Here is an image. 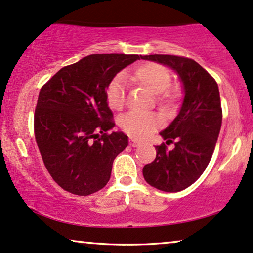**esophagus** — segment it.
Returning <instances> with one entry per match:
<instances>
[{"label": "esophagus", "instance_id": "34e87169", "mask_svg": "<svg viewBox=\"0 0 253 253\" xmlns=\"http://www.w3.org/2000/svg\"><path fill=\"white\" fill-rule=\"evenodd\" d=\"M129 145L132 146V147H137V146L140 145V142L136 141L135 139H130V140H129Z\"/></svg>", "mask_w": 253, "mask_h": 253}]
</instances>
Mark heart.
<instances>
[{
	"instance_id": "1",
	"label": "heart",
	"mask_w": 253,
	"mask_h": 253,
	"mask_svg": "<svg viewBox=\"0 0 253 253\" xmlns=\"http://www.w3.org/2000/svg\"><path fill=\"white\" fill-rule=\"evenodd\" d=\"M133 79L153 94H158V104L161 110L169 111L176 104L178 92L169 88L171 82L170 72L158 63H143L133 71ZM106 100L112 110H121L125 104V79L119 75L108 83ZM160 120L153 114L128 113L121 118L120 126L134 139H145L158 128Z\"/></svg>"
}]
</instances>
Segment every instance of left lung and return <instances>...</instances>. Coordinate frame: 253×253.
Here are the masks:
<instances>
[{
  "instance_id": "left-lung-1",
  "label": "left lung",
  "mask_w": 253,
  "mask_h": 253,
  "mask_svg": "<svg viewBox=\"0 0 253 253\" xmlns=\"http://www.w3.org/2000/svg\"><path fill=\"white\" fill-rule=\"evenodd\" d=\"M142 59L176 72L183 101L176 118L160 132L166 143L156 146V158L142 169L146 182L166 193H176L194 183L211 160L222 126V106L215 79L193 59L170 55H149Z\"/></svg>"
}]
</instances>
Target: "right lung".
Instances as JSON below:
<instances>
[{
	"label": "right lung",
	"mask_w": 253,
	"mask_h": 253,
	"mask_svg": "<svg viewBox=\"0 0 253 253\" xmlns=\"http://www.w3.org/2000/svg\"><path fill=\"white\" fill-rule=\"evenodd\" d=\"M137 55H89L60 69L38 95L35 137L51 177L69 193L87 196L110 181L112 165L128 145L116 126L106 87Z\"/></svg>",
	"instance_id": "add662e5"
}]
</instances>
